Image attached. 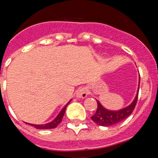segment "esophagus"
Wrapping results in <instances>:
<instances>
[{"label": "esophagus", "instance_id": "34e87169", "mask_svg": "<svg viewBox=\"0 0 158 158\" xmlns=\"http://www.w3.org/2000/svg\"><path fill=\"white\" fill-rule=\"evenodd\" d=\"M89 92L88 89L85 87H82V88H79L76 91V97L79 98H84L88 95Z\"/></svg>", "mask_w": 158, "mask_h": 158}]
</instances>
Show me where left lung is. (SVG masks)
I'll return each instance as SVG.
<instances>
[{
    "mask_svg": "<svg viewBox=\"0 0 158 158\" xmlns=\"http://www.w3.org/2000/svg\"><path fill=\"white\" fill-rule=\"evenodd\" d=\"M138 92H139V87H138L136 97L135 98L133 102L130 106H128V107L119 110V111H109V110L106 109L97 101L98 107H97L96 112L94 114V115L91 117V118L97 125L105 127L111 126V125H115V124L122 122V121L127 118L133 112L134 109H135V106H136L137 101H138Z\"/></svg>",
    "mask_w": 158,
    "mask_h": 158,
    "instance_id": "obj_1",
    "label": "left lung"
}]
</instances>
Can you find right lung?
Returning <instances> with one entry per match:
<instances>
[{
    "label": "right lung",
    "mask_w": 158,
    "mask_h": 158,
    "mask_svg": "<svg viewBox=\"0 0 158 158\" xmlns=\"http://www.w3.org/2000/svg\"><path fill=\"white\" fill-rule=\"evenodd\" d=\"M69 102L66 105V106H65V107L63 108V110H62L61 111H60V114L57 115V117L53 121H52L51 122H49V123L45 124V125H33V124H29V125H33V126L35 127L36 129H52V128H56V127L58 126L59 124L62 122V119H63V115H64V114H65V111H66V106L69 105Z\"/></svg>",
    "instance_id": "1"
}]
</instances>
